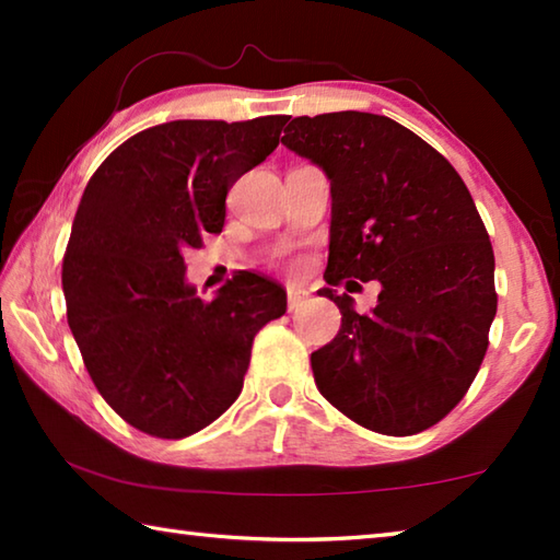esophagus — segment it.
<instances>
[{
  "label": "esophagus",
  "mask_w": 560,
  "mask_h": 560,
  "mask_svg": "<svg viewBox=\"0 0 560 560\" xmlns=\"http://www.w3.org/2000/svg\"><path fill=\"white\" fill-rule=\"evenodd\" d=\"M289 311H296L303 301L308 299V291L306 289H301V287H289Z\"/></svg>",
  "instance_id": "obj_1"
}]
</instances>
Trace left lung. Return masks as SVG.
I'll use <instances>...</instances> for the list:
<instances>
[{
  "label": "left lung",
  "instance_id": "left-lung-1",
  "mask_svg": "<svg viewBox=\"0 0 560 560\" xmlns=\"http://www.w3.org/2000/svg\"><path fill=\"white\" fill-rule=\"evenodd\" d=\"M281 143L330 179L324 279L382 281L360 317L347 294L338 336L311 353L320 395L363 428L407 438L457 405L497 316L494 252L467 185L420 136L375 113L293 118Z\"/></svg>",
  "mask_w": 560,
  "mask_h": 560
}]
</instances>
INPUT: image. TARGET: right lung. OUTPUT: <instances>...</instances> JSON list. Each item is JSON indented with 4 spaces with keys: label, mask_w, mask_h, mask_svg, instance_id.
Wrapping results in <instances>:
<instances>
[{
    "label": "right lung",
    "mask_w": 560,
    "mask_h": 560,
    "mask_svg": "<svg viewBox=\"0 0 560 560\" xmlns=\"http://www.w3.org/2000/svg\"><path fill=\"white\" fill-rule=\"evenodd\" d=\"M287 120L163 122L113 150L83 189L66 316L103 400L140 432L179 440L214 422L242 393L254 336L287 314V291L252 271L202 301L183 259L222 232L226 192Z\"/></svg>",
    "instance_id": "right-lung-1"
}]
</instances>
